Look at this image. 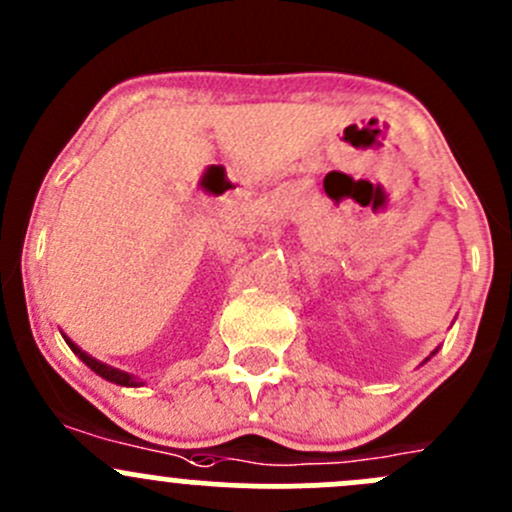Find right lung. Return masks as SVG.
Masks as SVG:
<instances>
[{"instance_id":"obj_1","label":"right lung","mask_w":512,"mask_h":512,"mask_svg":"<svg viewBox=\"0 0 512 512\" xmlns=\"http://www.w3.org/2000/svg\"><path fill=\"white\" fill-rule=\"evenodd\" d=\"M66 342H69V339H66ZM69 347L74 349L76 354H79V359L84 361L86 366H91V369H94L98 376H103V379H106V381H113V384H121V386H138V381H133V376L123 374V371H118V369H111V366H106V364H101V361L91 359V356L81 352V349L76 347V344H71V342H69Z\"/></svg>"}]
</instances>
